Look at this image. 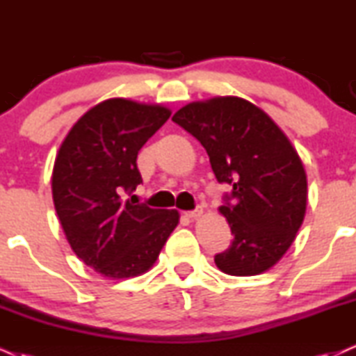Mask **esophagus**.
<instances>
[{"label": "esophagus", "mask_w": 356, "mask_h": 356, "mask_svg": "<svg viewBox=\"0 0 356 356\" xmlns=\"http://www.w3.org/2000/svg\"><path fill=\"white\" fill-rule=\"evenodd\" d=\"M202 207H197L195 211H189V212H184V216L189 217V219H197V217L202 216Z\"/></svg>", "instance_id": "obj_1"}]
</instances>
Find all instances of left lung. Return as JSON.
Segmentation results:
<instances>
[{"label": "left lung", "mask_w": 356, "mask_h": 356, "mask_svg": "<svg viewBox=\"0 0 356 356\" xmlns=\"http://www.w3.org/2000/svg\"><path fill=\"white\" fill-rule=\"evenodd\" d=\"M172 121L204 145L217 181L232 186L219 211L234 238L216 265L237 277L268 270L293 243L307 211V174L289 137L235 96L191 102Z\"/></svg>", "instance_id": "8db88e82"}]
</instances>
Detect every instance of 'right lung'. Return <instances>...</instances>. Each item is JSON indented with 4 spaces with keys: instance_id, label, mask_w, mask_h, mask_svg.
<instances>
[{
    "instance_id": "right-lung-1",
    "label": "right lung",
    "mask_w": 356,
    "mask_h": 356,
    "mask_svg": "<svg viewBox=\"0 0 356 356\" xmlns=\"http://www.w3.org/2000/svg\"><path fill=\"white\" fill-rule=\"evenodd\" d=\"M169 118L164 106L114 97L89 109L59 147L56 213L72 252L101 275L147 272L179 224L177 211L124 200L143 182L137 154Z\"/></svg>"
}]
</instances>
